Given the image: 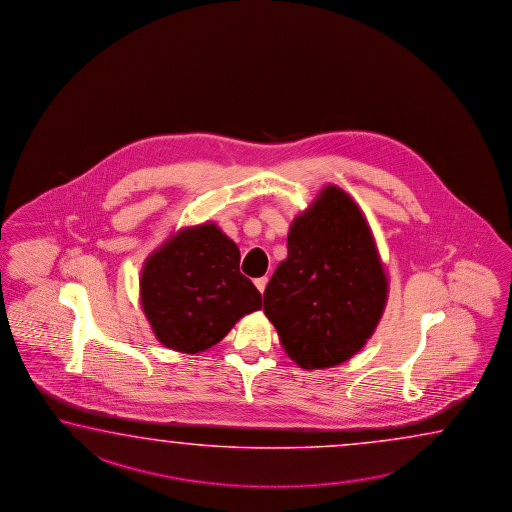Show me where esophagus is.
<instances>
[{"label":"esophagus","mask_w":512,"mask_h":512,"mask_svg":"<svg viewBox=\"0 0 512 512\" xmlns=\"http://www.w3.org/2000/svg\"><path fill=\"white\" fill-rule=\"evenodd\" d=\"M255 286H257V290L259 292L264 293L266 290V284H268V277H259V279H255Z\"/></svg>","instance_id":"1"}]
</instances>
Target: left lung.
Returning a JSON list of instances; mask_svg holds the SVG:
<instances>
[{"instance_id":"8db88e82","label":"left lung","mask_w":512,"mask_h":512,"mask_svg":"<svg viewBox=\"0 0 512 512\" xmlns=\"http://www.w3.org/2000/svg\"><path fill=\"white\" fill-rule=\"evenodd\" d=\"M388 279L363 211L334 184L288 231V257L264 292V313L301 368L348 361L385 312Z\"/></svg>"}]
</instances>
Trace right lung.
Wrapping results in <instances>:
<instances>
[{
	"mask_svg": "<svg viewBox=\"0 0 512 512\" xmlns=\"http://www.w3.org/2000/svg\"><path fill=\"white\" fill-rule=\"evenodd\" d=\"M237 244L206 222L177 231L142 268L140 303L166 348L199 354L261 310V292L239 270Z\"/></svg>",
	"mask_w": 512,
	"mask_h": 512,
	"instance_id": "right-lung-1",
	"label": "right lung"
}]
</instances>
